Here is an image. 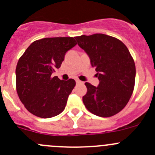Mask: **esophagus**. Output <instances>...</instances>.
Wrapping results in <instances>:
<instances>
[{"label":"esophagus","instance_id":"obj_1","mask_svg":"<svg viewBox=\"0 0 155 155\" xmlns=\"http://www.w3.org/2000/svg\"><path fill=\"white\" fill-rule=\"evenodd\" d=\"M76 83H77V84H82V83H83V82H82V81L79 80V79H76Z\"/></svg>","mask_w":155,"mask_h":155}]
</instances>
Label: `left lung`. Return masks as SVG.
Returning a JSON list of instances; mask_svg holds the SVG:
<instances>
[{"instance_id": "8db88e82", "label": "left lung", "mask_w": 155, "mask_h": 155, "mask_svg": "<svg viewBox=\"0 0 155 155\" xmlns=\"http://www.w3.org/2000/svg\"><path fill=\"white\" fill-rule=\"evenodd\" d=\"M90 59L99 80V86L85 85L87 93L82 101L88 110L100 117H111L125 108L135 81V65L121 40L102 34L75 38Z\"/></svg>"}]
</instances>
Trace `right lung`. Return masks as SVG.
I'll use <instances>...</instances> for the list:
<instances>
[{
	"label": "right lung",
	"instance_id": "add662e5",
	"mask_svg": "<svg viewBox=\"0 0 155 155\" xmlns=\"http://www.w3.org/2000/svg\"><path fill=\"white\" fill-rule=\"evenodd\" d=\"M73 37H48L36 40L18 60L16 87L25 108L43 118L54 117L65 109L76 86L74 79L60 80L52 73L60 67L66 52L76 45Z\"/></svg>",
	"mask_w": 155,
	"mask_h": 155
}]
</instances>
